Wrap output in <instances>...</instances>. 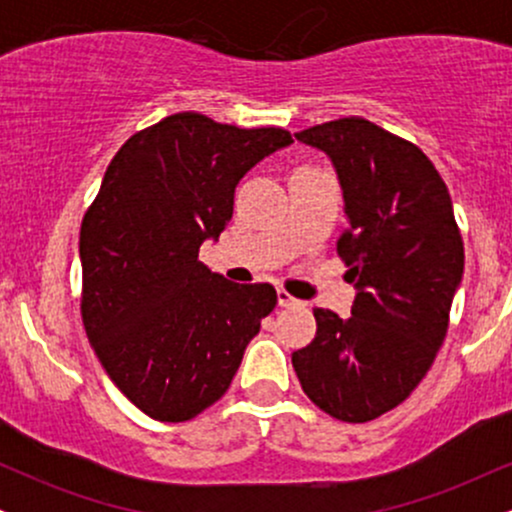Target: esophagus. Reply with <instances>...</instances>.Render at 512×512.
Here are the masks:
<instances>
[{"label":"esophagus","instance_id":"obj_1","mask_svg":"<svg viewBox=\"0 0 512 512\" xmlns=\"http://www.w3.org/2000/svg\"><path fill=\"white\" fill-rule=\"evenodd\" d=\"M276 301H279L281 308H291V305H298L296 298H293L291 293H289V291H284V289L276 291Z\"/></svg>","mask_w":512,"mask_h":512}]
</instances>
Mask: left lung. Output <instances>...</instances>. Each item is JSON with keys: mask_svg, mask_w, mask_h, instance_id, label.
<instances>
[{"mask_svg": "<svg viewBox=\"0 0 512 512\" xmlns=\"http://www.w3.org/2000/svg\"><path fill=\"white\" fill-rule=\"evenodd\" d=\"M330 156L349 228L337 243L351 317L315 308L317 332L291 361L325 414L366 424L402 404L431 368L464 272L452 199L419 146L363 117L296 132Z\"/></svg>", "mask_w": 512, "mask_h": 512, "instance_id": "8db88e82", "label": "left lung"}]
</instances>
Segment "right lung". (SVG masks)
I'll use <instances>...</instances> for the list:
<instances>
[{
	"label": "right lung",
	"mask_w": 512,
	"mask_h": 512,
	"mask_svg": "<svg viewBox=\"0 0 512 512\" xmlns=\"http://www.w3.org/2000/svg\"><path fill=\"white\" fill-rule=\"evenodd\" d=\"M293 144L178 113L129 137L81 221V317L98 361L134 407L195 419L231 385L276 305L269 284H233L199 262L233 216L240 178Z\"/></svg>",
	"instance_id": "obj_1"
}]
</instances>
